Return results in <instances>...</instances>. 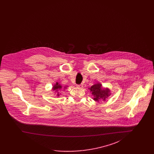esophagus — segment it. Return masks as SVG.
Returning a JSON list of instances; mask_svg holds the SVG:
<instances>
[{
	"mask_svg": "<svg viewBox=\"0 0 154 154\" xmlns=\"http://www.w3.org/2000/svg\"><path fill=\"white\" fill-rule=\"evenodd\" d=\"M76 86H77V87H78V88H82V87H83V84H77Z\"/></svg>",
	"mask_w": 154,
	"mask_h": 154,
	"instance_id": "34e87169",
	"label": "esophagus"
}]
</instances>
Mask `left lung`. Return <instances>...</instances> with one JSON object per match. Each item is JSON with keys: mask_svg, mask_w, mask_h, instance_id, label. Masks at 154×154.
<instances>
[{"mask_svg": "<svg viewBox=\"0 0 154 154\" xmlns=\"http://www.w3.org/2000/svg\"><path fill=\"white\" fill-rule=\"evenodd\" d=\"M91 92L94 96V99L99 102V100H105V99L111 95L109 89L103 88L102 85L100 84H96L92 86L90 88Z\"/></svg>", "mask_w": 154, "mask_h": 154, "instance_id": "left-lung-1", "label": "left lung"}]
</instances>
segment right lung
Segmentation results:
<instances>
[{
    "mask_svg": "<svg viewBox=\"0 0 154 154\" xmlns=\"http://www.w3.org/2000/svg\"><path fill=\"white\" fill-rule=\"evenodd\" d=\"M61 88H62V86H60V85H58V83H57V84L55 85L53 87L54 90H56V91H58V89H61ZM57 95L59 96V94H58Z\"/></svg>",
    "mask_w": 154,
    "mask_h": 154,
    "instance_id": "1",
    "label": "right lung"
}]
</instances>
